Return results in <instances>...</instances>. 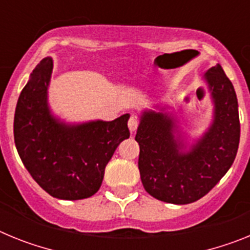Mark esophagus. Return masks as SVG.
I'll use <instances>...</instances> for the list:
<instances>
[{
    "label": "esophagus",
    "instance_id": "esophagus-1",
    "mask_svg": "<svg viewBox=\"0 0 250 250\" xmlns=\"http://www.w3.org/2000/svg\"><path fill=\"white\" fill-rule=\"evenodd\" d=\"M127 126H129V130L131 132H134L138 127V119L135 116H130L129 121H127Z\"/></svg>",
    "mask_w": 250,
    "mask_h": 250
}]
</instances>
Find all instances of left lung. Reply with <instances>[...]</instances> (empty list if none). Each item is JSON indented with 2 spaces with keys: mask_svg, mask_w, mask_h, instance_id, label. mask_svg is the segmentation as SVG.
<instances>
[{
  "mask_svg": "<svg viewBox=\"0 0 250 250\" xmlns=\"http://www.w3.org/2000/svg\"><path fill=\"white\" fill-rule=\"evenodd\" d=\"M214 104L213 123L189 151L183 152L173 114L145 110L135 140L145 190L170 204L196 202L219 183L237 156L240 138L238 100L218 63L204 74Z\"/></svg>",
  "mask_w": 250,
  "mask_h": 250,
  "instance_id": "1",
  "label": "left lung"
}]
</instances>
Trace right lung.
<instances>
[{
  "label": "right lung",
  "mask_w": 250,
  "mask_h": 250,
  "mask_svg": "<svg viewBox=\"0 0 250 250\" xmlns=\"http://www.w3.org/2000/svg\"><path fill=\"white\" fill-rule=\"evenodd\" d=\"M52 67V59H43L20 94L15 144L28 173L51 196L85 199L100 189L105 167L121 141L129 139L130 115L83 124L55 118L47 101Z\"/></svg>",
  "instance_id": "add662e5"
}]
</instances>
